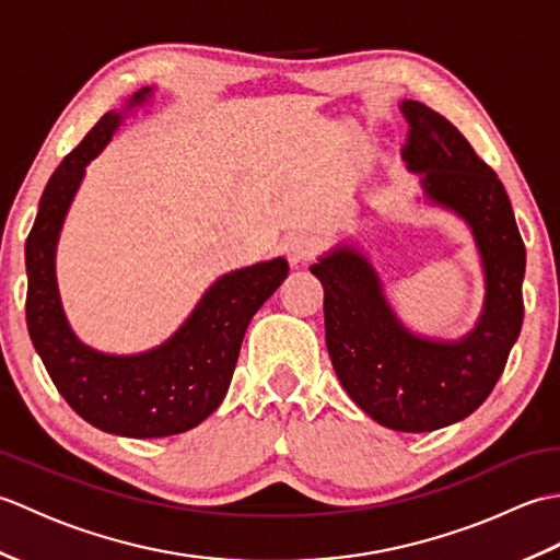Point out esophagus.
Listing matches in <instances>:
<instances>
[{"mask_svg":"<svg viewBox=\"0 0 560 560\" xmlns=\"http://www.w3.org/2000/svg\"><path fill=\"white\" fill-rule=\"evenodd\" d=\"M287 253L291 265H305L307 259H313L319 253V241L311 233H293L287 237Z\"/></svg>","mask_w":560,"mask_h":560,"instance_id":"1","label":"esophagus"}]
</instances>
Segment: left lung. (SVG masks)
<instances>
[{"instance_id":"obj_1","label":"left lung","mask_w":560,"mask_h":560,"mask_svg":"<svg viewBox=\"0 0 560 560\" xmlns=\"http://www.w3.org/2000/svg\"><path fill=\"white\" fill-rule=\"evenodd\" d=\"M401 110L411 127L409 168L477 237L486 269L479 325L462 341L413 337L389 311L368 259L347 247L311 269L325 287V339L347 395L392 431L423 433L477 411L503 375L525 317V243L503 183L459 129L419 101H404Z\"/></svg>"}]
</instances>
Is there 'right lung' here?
I'll return each instance as SVG.
<instances>
[{"instance_id": "add662e5", "label": "right lung", "mask_w": 560, "mask_h": 560, "mask_svg": "<svg viewBox=\"0 0 560 560\" xmlns=\"http://www.w3.org/2000/svg\"><path fill=\"white\" fill-rule=\"evenodd\" d=\"M149 89L132 98L144 101ZM120 115L105 113L57 165L26 241V325L59 395L83 421L127 438H165L201 423L223 401L249 319L287 279V259L225 273L163 347L105 355L71 335L55 283V245L86 163L108 144Z\"/></svg>"}]
</instances>
